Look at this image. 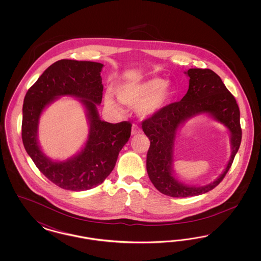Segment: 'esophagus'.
<instances>
[{"mask_svg": "<svg viewBox=\"0 0 261 261\" xmlns=\"http://www.w3.org/2000/svg\"><path fill=\"white\" fill-rule=\"evenodd\" d=\"M142 132L141 128L137 124L132 125V131H131V134L132 135H137V134H140Z\"/></svg>", "mask_w": 261, "mask_h": 261, "instance_id": "34e87169", "label": "esophagus"}]
</instances>
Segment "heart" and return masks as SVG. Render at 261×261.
I'll use <instances>...</instances> for the list:
<instances>
[{
  "mask_svg": "<svg viewBox=\"0 0 261 261\" xmlns=\"http://www.w3.org/2000/svg\"><path fill=\"white\" fill-rule=\"evenodd\" d=\"M120 102L135 107L142 117H150L163 111L173 98V88L162 78H149L137 83H124L115 88ZM106 105L112 110L121 111L120 106L111 95L106 96Z\"/></svg>",
  "mask_w": 261,
  "mask_h": 261,
  "instance_id": "obj_1",
  "label": "heart"
}]
</instances>
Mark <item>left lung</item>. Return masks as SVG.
Returning <instances> with one entry per match:
<instances>
[{
	"mask_svg": "<svg viewBox=\"0 0 261 261\" xmlns=\"http://www.w3.org/2000/svg\"><path fill=\"white\" fill-rule=\"evenodd\" d=\"M185 73L190 80L183 99L142 122L143 131L150 141L147 154L149 180L161 193L173 198L199 196L217 186L230 169L242 141L240 110L221 78L207 68H191ZM203 113L230 131L232 152L226 168L216 180L204 187H189L173 176V142L176 131L187 120Z\"/></svg>",
	"mask_w": 261,
	"mask_h": 261,
	"instance_id": "8db88e82",
	"label": "left lung"
}]
</instances>
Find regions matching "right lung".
I'll return each mask as SVG.
<instances>
[{
    "mask_svg": "<svg viewBox=\"0 0 261 261\" xmlns=\"http://www.w3.org/2000/svg\"><path fill=\"white\" fill-rule=\"evenodd\" d=\"M102 66L99 62L58 61L25 95L21 126L25 149L38 169L62 189L79 192L101 184L113 170L119 151L131 135L130 122L113 124L99 118L97 106L102 98ZM62 95L79 98L87 110L90 130L85 148L77 155L55 162L38 146L37 125L42 111Z\"/></svg>",
    "mask_w": 261,
    "mask_h": 261,
    "instance_id": "add662e5",
    "label": "right lung"
}]
</instances>
